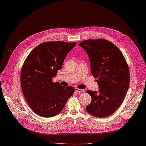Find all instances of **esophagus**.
<instances>
[{
	"instance_id": "1",
	"label": "esophagus",
	"mask_w": 146,
	"mask_h": 146,
	"mask_svg": "<svg viewBox=\"0 0 146 146\" xmlns=\"http://www.w3.org/2000/svg\"><path fill=\"white\" fill-rule=\"evenodd\" d=\"M75 92H77V93H82V92H84V90L82 89H79L78 88H75Z\"/></svg>"
}]
</instances>
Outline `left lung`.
Listing matches in <instances>:
<instances>
[{"label": "left lung", "mask_w": 146, "mask_h": 146, "mask_svg": "<svg viewBox=\"0 0 146 146\" xmlns=\"http://www.w3.org/2000/svg\"><path fill=\"white\" fill-rule=\"evenodd\" d=\"M78 45L85 49L90 61L91 73L97 78L99 90H87L92 97L86 110L92 115L103 118L115 112L128 90V64L120 49L106 39H88Z\"/></svg>", "instance_id": "1"}]
</instances>
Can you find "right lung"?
<instances>
[{"label":"right lung","instance_id":"right-lung-1","mask_svg":"<svg viewBox=\"0 0 146 146\" xmlns=\"http://www.w3.org/2000/svg\"><path fill=\"white\" fill-rule=\"evenodd\" d=\"M76 44L64 41L42 42L24 61L21 72L22 91L29 107L38 115L51 117L60 113L75 92L73 86L64 87L52 82V78Z\"/></svg>","mask_w":146,"mask_h":146}]
</instances>
